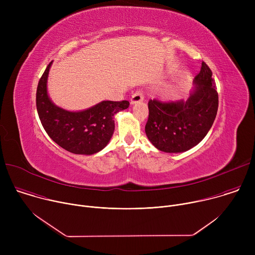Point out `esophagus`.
<instances>
[{
	"instance_id": "esophagus-1",
	"label": "esophagus",
	"mask_w": 255,
	"mask_h": 255,
	"mask_svg": "<svg viewBox=\"0 0 255 255\" xmlns=\"http://www.w3.org/2000/svg\"><path fill=\"white\" fill-rule=\"evenodd\" d=\"M144 100V96H143V92L142 91H136L132 97H131V100H130V103L132 105L136 104V103H140Z\"/></svg>"
}]
</instances>
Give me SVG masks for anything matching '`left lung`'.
<instances>
[{
    "instance_id": "8db88e82",
    "label": "left lung",
    "mask_w": 255,
    "mask_h": 255,
    "mask_svg": "<svg viewBox=\"0 0 255 255\" xmlns=\"http://www.w3.org/2000/svg\"><path fill=\"white\" fill-rule=\"evenodd\" d=\"M187 101L149 100L145 133L160 151L177 153L199 144L211 129L218 111V93L212 70L203 61Z\"/></svg>"
}]
</instances>
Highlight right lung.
I'll return each mask as SVG.
<instances>
[{
  "label": "right lung",
  "instance_id": "1",
  "mask_svg": "<svg viewBox=\"0 0 255 255\" xmlns=\"http://www.w3.org/2000/svg\"><path fill=\"white\" fill-rule=\"evenodd\" d=\"M52 61L47 65L36 92V107L48 136L63 149L91 155L101 151L110 141L114 116L129 107L128 101H103L87 110L66 111L55 106L47 94V78Z\"/></svg>",
  "mask_w": 255,
  "mask_h": 255
}]
</instances>
